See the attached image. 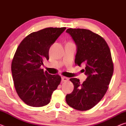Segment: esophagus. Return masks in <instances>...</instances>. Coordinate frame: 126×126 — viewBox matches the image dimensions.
Instances as JSON below:
<instances>
[{
  "mask_svg": "<svg viewBox=\"0 0 126 126\" xmlns=\"http://www.w3.org/2000/svg\"><path fill=\"white\" fill-rule=\"evenodd\" d=\"M62 80L63 82H67V81L68 80V78L67 77H62Z\"/></svg>",
  "mask_w": 126,
  "mask_h": 126,
  "instance_id": "1",
  "label": "esophagus"
}]
</instances>
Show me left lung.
Instances as JSON below:
<instances>
[{
	"instance_id": "left-lung-1",
	"label": "left lung",
	"mask_w": 126,
	"mask_h": 126,
	"mask_svg": "<svg viewBox=\"0 0 126 126\" xmlns=\"http://www.w3.org/2000/svg\"><path fill=\"white\" fill-rule=\"evenodd\" d=\"M66 32L77 47L74 62L84 65L82 71L87 76L82 84L77 78L70 79L74 89L66 95V102L77 110H90L106 94L113 73L110 49L103 38L89 30L69 28Z\"/></svg>"
}]
</instances>
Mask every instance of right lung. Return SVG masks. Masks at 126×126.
Here are the masks:
<instances>
[{"instance_id": "obj_1", "label": "right lung", "mask_w": 126, "mask_h": 126, "mask_svg": "<svg viewBox=\"0 0 126 126\" xmlns=\"http://www.w3.org/2000/svg\"><path fill=\"white\" fill-rule=\"evenodd\" d=\"M66 29L47 28L30 34L20 43L12 63L15 88L27 105L39 107L48 104L60 84L58 74L44 72L41 66L49 59L50 46Z\"/></svg>"}]
</instances>
